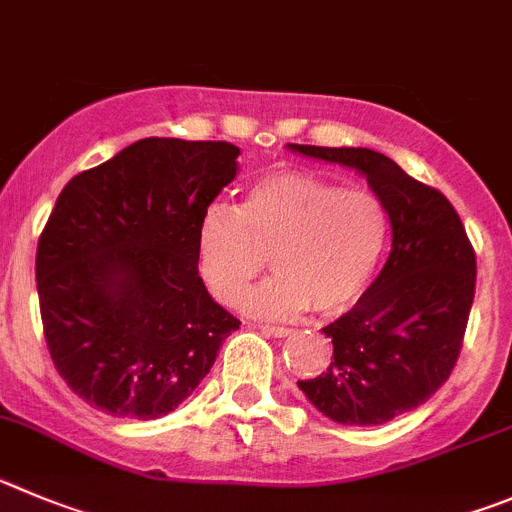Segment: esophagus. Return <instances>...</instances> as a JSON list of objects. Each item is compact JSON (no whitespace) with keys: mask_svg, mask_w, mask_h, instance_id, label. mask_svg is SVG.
<instances>
[{"mask_svg":"<svg viewBox=\"0 0 512 512\" xmlns=\"http://www.w3.org/2000/svg\"><path fill=\"white\" fill-rule=\"evenodd\" d=\"M260 331L265 333V336H272V338H288L290 333V328H283V326H260Z\"/></svg>","mask_w":512,"mask_h":512,"instance_id":"obj_1","label":"esophagus"}]
</instances>
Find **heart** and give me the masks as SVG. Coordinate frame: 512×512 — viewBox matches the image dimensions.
Segmentation results:
<instances>
[{
	"label": "heart",
	"instance_id": "heart-1",
	"mask_svg": "<svg viewBox=\"0 0 512 512\" xmlns=\"http://www.w3.org/2000/svg\"><path fill=\"white\" fill-rule=\"evenodd\" d=\"M389 240L386 209L369 191L305 171H272L240 209L214 204L197 229V265L209 293L234 305L267 257L275 275L242 300L257 318L338 315L366 293Z\"/></svg>",
	"mask_w": 512,
	"mask_h": 512
}]
</instances>
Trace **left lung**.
<instances>
[{
  "label": "left lung",
  "instance_id": "obj_1",
  "mask_svg": "<svg viewBox=\"0 0 512 512\" xmlns=\"http://www.w3.org/2000/svg\"><path fill=\"white\" fill-rule=\"evenodd\" d=\"M290 151L358 171L384 204L391 252L379 278L336 323L331 366L298 381L323 417L374 427L422 407L450 379L475 298V252L442 191L371 148L288 143Z\"/></svg>",
  "mask_w": 512,
  "mask_h": 512
}]
</instances>
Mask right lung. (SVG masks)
Listing matches in <instances>:
<instances>
[{
    "instance_id": "right-lung-1",
    "label": "right lung",
    "mask_w": 512,
    "mask_h": 512,
    "mask_svg": "<svg viewBox=\"0 0 512 512\" xmlns=\"http://www.w3.org/2000/svg\"><path fill=\"white\" fill-rule=\"evenodd\" d=\"M237 156L227 141L141 138L60 191L37 245V295L55 369L90 407L174 412L240 328L197 267L199 222Z\"/></svg>"
}]
</instances>
